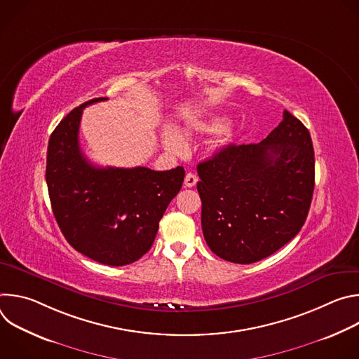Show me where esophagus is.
<instances>
[{
  "label": "esophagus",
  "mask_w": 359,
  "mask_h": 359,
  "mask_svg": "<svg viewBox=\"0 0 359 359\" xmlns=\"http://www.w3.org/2000/svg\"><path fill=\"white\" fill-rule=\"evenodd\" d=\"M197 180L198 179H197V176L194 173H187L186 177H184V186L186 187H193V186H196Z\"/></svg>",
  "instance_id": "obj_1"
}]
</instances>
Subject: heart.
I'll return each mask as SVG.
<instances>
[{"mask_svg":"<svg viewBox=\"0 0 359 359\" xmlns=\"http://www.w3.org/2000/svg\"><path fill=\"white\" fill-rule=\"evenodd\" d=\"M224 125H226V121L223 118H213L210 121L190 123L187 126V132H217L222 128H224ZM163 144L166 149L172 151H179L184 146L183 139L175 132H166L163 135Z\"/></svg>","mask_w":359,"mask_h":359,"instance_id":"b5f03b06","label":"heart"}]
</instances>
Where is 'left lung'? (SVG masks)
<instances>
[{"mask_svg": "<svg viewBox=\"0 0 359 359\" xmlns=\"http://www.w3.org/2000/svg\"><path fill=\"white\" fill-rule=\"evenodd\" d=\"M314 166L310 132L288 111L260 143L227 144L198 163L201 229L210 250L251 264L294 238L311 206Z\"/></svg>", "mask_w": 359, "mask_h": 359, "instance_id": "1", "label": "left lung"}]
</instances>
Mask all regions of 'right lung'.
I'll return each instance as SVG.
<instances>
[{
	"label": "right lung",
	"mask_w": 359,
	"mask_h": 359,
	"mask_svg": "<svg viewBox=\"0 0 359 359\" xmlns=\"http://www.w3.org/2000/svg\"><path fill=\"white\" fill-rule=\"evenodd\" d=\"M71 111L48 142L45 179L50 206L67 241L86 257L107 266H126L146 254L169 203L179 193L184 169L97 168L79 147L85 107Z\"/></svg>",
	"instance_id": "obj_1"
}]
</instances>
